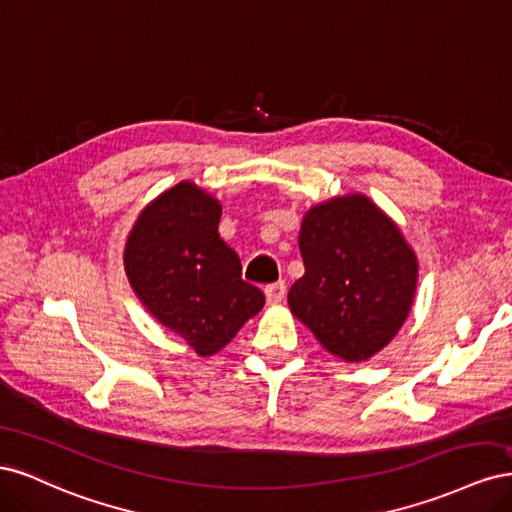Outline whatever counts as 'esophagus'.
<instances>
[{
	"label": "esophagus",
	"mask_w": 512,
	"mask_h": 512,
	"mask_svg": "<svg viewBox=\"0 0 512 512\" xmlns=\"http://www.w3.org/2000/svg\"><path fill=\"white\" fill-rule=\"evenodd\" d=\"M265 297H267V303H269V305L282 303L284 297H286V284H284V282L269 284V286L265 288Z\"/></svg>",
	"instance_id": "34e87169"
}]
</instances>
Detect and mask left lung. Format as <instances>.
<instances>
[{
    "label": "left lung",
    "instance_id": "8db88e82",
    "mask_svg": "<svg viewBox=\"0 0 512 512\" xmlns=\"http://www.w3.org/2000/svg\"><path fill=\"white\" fill-rule=\"evenodd\" d=\"M299 250L305 273L288 292L290 312L339 359H371L414 301L418 260L401 230L367 196H337L305 213Z\"/></svg>",
    "mask_w": 512,
    "mask_h": 512
}]
</instances>
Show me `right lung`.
Masks as SVG:
<instances>
[{"label":"right lung","mask_w":512,"mask_h":512,"mask_svg":"<svg viewBox=\"0 0 512 512\" xmlns=\"http://www.w3.org/2000/svg\"><path fill=\"white\" fill-rule=\"evenodd\" d=\"M220 218L218 198L181 181L141 211L123 250L136 297L198 356L220 352L265 305V294L241 280Z\"/></svg>","instance_id":"right-lung-1"}]
</instances>
